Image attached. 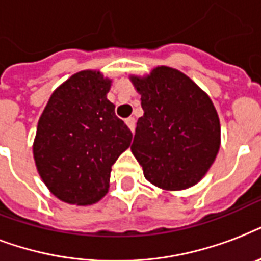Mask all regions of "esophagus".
I'll return each instance as SVG.
<instances>
[{
	"label": "esophagus",
	"mask_w": 261,
	"mask_h": 261,
	"mask_svg": "<svg viewBox=\"0 0 261 261\" xmlns=\"http://www.w3.org/2000/svg\"><path fill=\"white\" fill-rule=\"evenodd\" d=\"M126 124H127V126H128V128H130L131 131H134V128H135V119L134 118L126 119Z\"/></svg>",
	"instance_id": "1"
}]
</instances>
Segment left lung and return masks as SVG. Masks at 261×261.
Masks as SVG:
<instances>
[{
  "label": "left lung",
  "mask_w": 261,
  "mask_h": 261,
  "mask_svg": "<svg viewBox=\"0 0 261 261\" xmlns=\"http://www.w3.org/2000/svg\"><path fill=\"white\" fill-rule=\"evenodd\" d=\"M130 80L143 110L131 151L145 178L165 191L198 184L221 146L219 118L208 94L173 67L157 66Z\"/></svg>",
  "instance_id": "1"
}]
</instances>
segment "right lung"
<instances>
[{
  "mask_svg": "<svg viewBox=\"0 0 261 261\" xmlns=\"http://www.w3.org/2000/svg\"><path fill=\"white\" fill-rule=\"evenodd\" d=\"M111 84L101 71H79L53 92L39 118L35 165L51 194L69 204L106 196L111 168L131 145L130 128L107 98Z\"/></svg>",
  "mask_w": 261,
  "mask_h": 261,
  "instance_id": "right-lung-1",
  "label": "right lung"
}]
</instances>
